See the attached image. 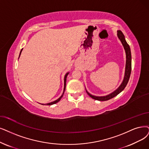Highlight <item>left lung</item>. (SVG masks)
I'll return each instance as SVG.
<instances>
[{"mask_svg":"<svg viewBox=\"0 0 149 149\" xmlns=\"http://www.w3.org/2000/svg\"><path fill=\"white\" fill-rule=\"evenodd\" d=\"M117 36L118 38H119L120 41L122 42L123 47L125 49L126 52V66H125V76L123 80V82H122L121 85L118 87V88L116 90L113 92L112 93H110L109 95H106V96L103 97H97L94 96V95H91L87 91V94L90 96L91 98H92L94 100H98V101H107L108 100H110L114 97L117 96V95L120 93L123 89L125 88L127 84H128V82L129 81L130 74H131V71H132V54H131V51H130V47L128 44L127 43V41L125 38L124 35L120 31H117Z\"/></svg>","mask_w":149,"mask_h":149,"instance_id":"obj_1","label":"left lung"}]
</instances>
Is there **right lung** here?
Masks as SVG:
<instances>
[{"label": "right lung", "instance_id": "1", "mask_svg": "<svg viewBox=\"0 0 149 149\" xmlns=\"http://www.w3.org/2000/svg\"><path fill=\"white\" fill-rule=\"evenodd\" d=\"M22 49H21V52H20L19 56H20V55H21V52H22ZM68 73H67L65 75V78H64V88H63V92L62 95L61 96V97H60V98H58L57 100H56V101H54V102H51V103H47V104H43V105H52V104H56V103H57V102H58L59 101L61 100V99L62 98L63 95V93H64V92H65V87H66V81H67V76H68Z\"/></svg>", "mask_w": 149, "mask_h": 149}]
</instances>
